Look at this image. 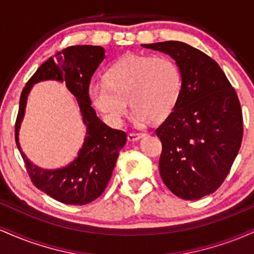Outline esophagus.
I'll return each mask as SVG.
<instances>
[{"instance_id": "obj_1", "label": "esophagus", "mask_w": 254, "mask_h": 254, "mask_svg": "<svg viewBox=\"0 0 254 254\" xmlns=\"http://www.w3.org/2000/svg\"><path fill=\"white\" fill-rule=\"evenodd\" d=\"M145 133H129L127 135V141L130 142H135V141H138L139 138H142V137H144Z\"/></svg>"}]
</instances>
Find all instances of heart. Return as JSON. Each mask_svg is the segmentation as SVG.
I'll return each mask as SVG.
<instances>
[{
    "label": "heart",
    "mask_w": 254,
    "mask_h": 254,
    "mask_svg": "<svg viewBox=\"0 0 254 254\" xmlns=\"http://www.w3.org/2000/svg\"><path fill=\"white\" fill-rule=\"evenodd\" d=\"M183 74L165 56L129 54L107 68L104 83L90 88V99L112 125H121L131 109L137 122L160 123L176 110L183 94Z\"/></svg>",
    "instance_id": "b5f03b06"
}]
</instances>
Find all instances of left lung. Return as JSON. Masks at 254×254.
<instances>
[{"label":"left lung","mask_w":254,"mask_h":254,"mask_svg":"<svg viewBox=\"0 0 254 254\" xmlns=\"http://www.w3.org/2000/svg\"><path fill=\"white\" fill-rule=\"evenodd\" d=\"M176 61L184 88L173 113L155 130L162 143V182L183 199L215 192L228 176L243 141V111L220 65L183 42L143 44Z\"/></svg>","instance_id":"1"}]
</instances>
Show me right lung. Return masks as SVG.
Wrapping results in <instances>:
<instances>
[{"label":"right lung","mask_w":254,"mask_h":254,"mask_svg":"<svg viewBox=\"0 0 254 254\" xmlns=\"http://www.w3.org/2000/svg\"><path fill=\"white\" fill-rule=\"evenodd\" d=\"M104 58L105 50L101 46H69L44 62L27 81L20 95L15 122L16 145L33 185L58 202L83 205L97 199L105 191L112 176L119 150L127 143V133L107 127L90 106V78ZM44 79L66 82L67 88L78 99L87 127V136L79 156L66 168L55 171L43 170L32 164L21 151L17 137L28 93L34 83Z\"/></svg>","instance_id":"1"}]
</instances>
